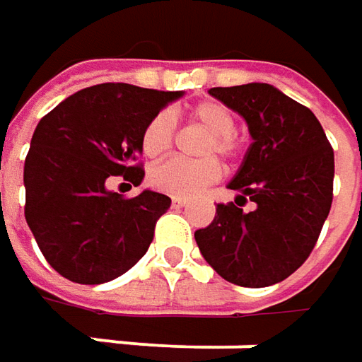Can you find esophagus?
I'll return each mask as SVG.
<instances>
[{
    "label": "esophagus",
    "instance_id": "34e87169",
    "mask_svg": "<svg viewBox=\"0 0 362 362\" xmlns=\"http://www.w3.org/2000/svg\"><path fill=\"white\" fill-rule=\"evenodd\" d=\"M171 203H173L175 209H181V207H185V205H187V199H183V197H173Z\"/></svg>",
    "mask_w": 362,
    "mask_h": 362
}]
</instances>
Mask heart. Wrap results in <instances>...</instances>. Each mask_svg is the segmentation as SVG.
<instances>
[{"instance_id": "obj_1", "label": "heart", "mask_w": 362, "mask_h": 362, "mask_svg": "<svg viewBox=\"0 0 362 362\" xmlns=\"http://www.w3.org/2000/svg\"><path fill=\"white\" fill-rule=\"evenodd\" d=\"M189 119L209 132V139H205L202 146V155L205 159L187 160L175 157L153 167L148 175L153 187L175 197H191L199 193L205 185H211L219 179L221 169L211 155H219L221 159L231 160L238 157L242 148V141L233 132L235 119L223 105L214 100L199 103L189 110ZM173 117L167 110L155 115L148 120L141 136V148L145 157L148 159L163 157L173 145Z\"/></svg>"}]
</instances>
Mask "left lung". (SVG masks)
Here are the masks:
<instances>
[{"instance_id": "1", "label": "left lung", "mask_w": 362, "mask_h": 362, "mask_svg": "<svg viewBox=\"0 0 362 362\" xmlns=\"http://www.w3.org/2000/svg\"><path fill=\"white\" fill-rule=\"evenodd\" d=\"M209 94L247 124L252 145L228 187L235 203H217L214 221L195 231L205 262L231 284H278L310 256L332 205L334 153L318 119L264 82ZM250 199L252 212L241 209Z\"/></svg>"}]
</instances>
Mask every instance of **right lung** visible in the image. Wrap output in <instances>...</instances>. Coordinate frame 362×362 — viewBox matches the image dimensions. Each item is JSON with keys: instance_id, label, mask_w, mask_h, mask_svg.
Returning <instances> with one entry per match:
<instances>
[{"instance_id": "1", "label": "right lung", "mask_w": 362, "mask_h": 362, "mask_svg": "<svg viewBox=\"0 0 362 362\" xmlns=\"http://www.w3.org/2000/svg\"><path fill=\"white\" fill-rule=\"evenodd\" d=\"M183 94L106 82L68 96L37 122L23 165V211L60 276L105 284L145 256L171 199L151 189L127 199L106 183L120 177L141 185L143 131Z\"/></svg>"}]
</instances>
